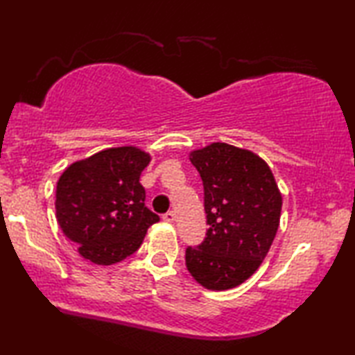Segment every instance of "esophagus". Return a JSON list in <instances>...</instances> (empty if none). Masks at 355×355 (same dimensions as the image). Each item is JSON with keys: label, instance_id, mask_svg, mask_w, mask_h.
Instances as JSON below:
<instances>
[{"label": "esophagus", "instance_id": "1", "mask_svg": "<svg viewBox=\"0 0 355 355\" xmlns=\"http://www.w3.org/2000/svg\"><path fill=\"white\" fill-rule=\"evenodd\" d=\"M162 219H164L166 223H173L175 221V211H167V213H164V215H162Z\"/></svg>", "mask_w": 355, "mask_h": 355}]
</instances>
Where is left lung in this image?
Instances as JSON below:
<instances>
[{
    "instance_id": "left-lung-1",
    "label": "left lung",
    "mask_w": 355,
    "mask_h": 355,
    "mask_svg": "<svg viewBox=\"0 0 355 355\" xmlns=\"http://www.w3.org/2000/svg\"><path fill=\"white\" fill-rule=\"evenodd\" d=\"M208 230L187 248V267L207 289L235 288L256 272L277 235L281 194L266 161L227 144L193 151Z\"/></svg>"
}]
</instances>
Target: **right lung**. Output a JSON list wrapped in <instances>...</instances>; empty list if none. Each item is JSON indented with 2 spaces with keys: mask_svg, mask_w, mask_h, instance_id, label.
<instances>
[{
  "mask_svg": "<svg viewBox=\"0 0 355 355\" xmlns=\"http://www.w3.org/2000/svg\"><path fill=\"white\" fill-rule=\"evenodd\" d=\"M150 156L136 147L103 150L71 164L56 183V219L78 252L98 266L134 254L159 216L145 207L140 173Z\"/></svg>",
  "mask_w": 355,
  "mask_h": 355,
  "instance_id": "obj_1",
  "label": "right lung"
}]
</instances>
